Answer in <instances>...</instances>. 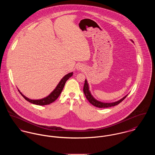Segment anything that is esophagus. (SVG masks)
<instances>
[{
  "label": "esophagus",
  "instance_id": "34e87169",
  "mask_svg": "<svg viewBox=\"0 0 155 155\" xmlns=\"http://www.w3.org/2000/svg\"><path fill=\"white\" fill-rule=\"evenodd\" d=\"M76 69L77 71H83L84 69V67L83 65H81V64H79L78 65L77 67H76Z\"/></svg>",
  "mask_w": 155,
  "mask_h": 155
}]
</instances>
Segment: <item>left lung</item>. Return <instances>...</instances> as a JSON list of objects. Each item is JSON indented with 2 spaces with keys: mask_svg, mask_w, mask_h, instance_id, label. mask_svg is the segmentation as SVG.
I'll list each match as a JSON object with an SVG mask.
<instances>
[{
  "mask_svg": "<svg viewBox=\"0 0 155 155\" xmlns=\"http://www.w3.org/2000/svg\"><path fill=\"white\" fill-rule=\"evenodd\" d=\"M133 43L134 41L132 40H130ZM83 91L84 93L86 96L87 99L89 101V102L91 103V104H93V106L97 107H100V108H105V107H112V106H116L117 104H118L119 103H120L127 96L128 94H127L126 96H125L124 97H122V99H120L118 101L114 102H110V103H106V102H101L99 101H97V99H96L91 94V91L90 90V87L89 84L88 83V81L87 80H85V83H84V86L83 88Z\"/></svg>",
  "mask_w": 155,
  "mask_h": 155,
  "instance_id": "left-lung-1",
  "label": "left lung"
}]
</instances>
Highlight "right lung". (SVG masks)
<instances>
[{
  "label": "right lung",
  "instance_id": "right-lung-1",
  "mask_svg": "<svg viewBox=\"0 0 155 155\" xmlns=\"http://www.w3.org/2000/svg\"><path fill=\"white\" fill-rule=\"evenodd\" d=\"M73 75V72H70L68 74L65 75L59 81V83L58 84V85L55 87V88L52 91V92L46 97L40 99H31L28 97H27L25 96H24L21 91L18 88V90L20 93V94L23 96V97L27 101H28L30 103L37 104V105H40V106H44V105H47L50 103H52V102H54L59 96L61 94L65 84L67 82V81L71 77H72Z\"/></svg>",
  "mask_w": 155,
  "mask_h": 155
}]
</instances>
